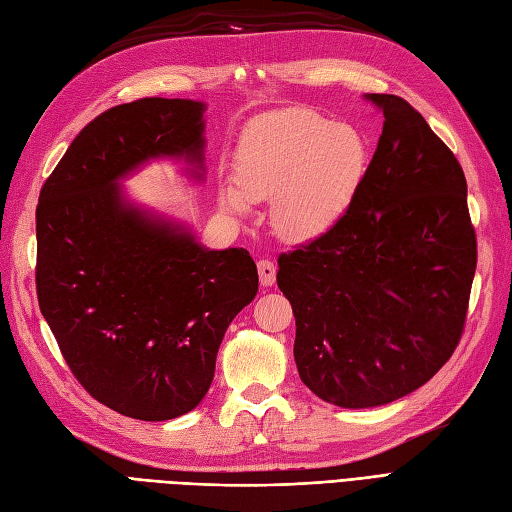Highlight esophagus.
Returning <instances> with one entry per match:
<instances>
[{"label":"esophagus","instance_id":"34e87169","mask_svg":"<svg viewBox=\"0 0 512 512\" xmlns=\"http://www.w3.org/2000/svg\"><path fill=\"white\" fill-rule=\"evenodd\" d=\"M258 276H260V284L271 286L276 282V265H273L269 258L258 260Z\"/></svg>","mask_w":512,"mask_h":512}]
</instances>
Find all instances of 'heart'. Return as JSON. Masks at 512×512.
<instances>
[{
	"label": "heart",
	"mask_w": 512,
	"mask_h": 512,
	"mask_svg": "<svg viewBox=\"0 0 512 512\" xmlns=\"http://www.w3.org/2000/svg\"><path fill=\"white\" fill-rule=\"evenodd\" d=\"M371 149L354 123L308 108H284L249 123L234 154V184L221 206L245 215L256 199H271L273 228L291 241L330 230L365 182Z\"/></svg>",
	"instance_id": "b5f03b06"
}]
</instances>
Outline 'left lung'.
Returning <instances> with one entry per match:
<instances>
[{"label": "left lung", "instance_id": "obj_1", "mask_svg": "<svg viewBox=\"0 0 512 512\" xmlns=\"http://www.w3.org/2000/svg\"><path fill=\"white\" fill-rule=\"evenodd\" d=\"M354 202L278 258L299 378L323 402L371 408L426 384L465 328L478 249L452 149L397 95Z\"/></svg>", "mask_w": 512, "mask_h": 512}]
</instances>
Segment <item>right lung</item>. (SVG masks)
Returning <instances> with one entry per match:
<instances>
[{"label":"right lung","mask_w":512,"mask_h":512,"mask_svg":"<svg viewBox=\"0 0 512 512\" xmlns=\"http://www.w3.org/2000/svg\"><path fill=\"white\" fill-rule=\"evenodd\" d=\"M204 102L145 97L86 126L36 206V295L62 356L97 402L167 421L210 389L232 319L258 291L243 247L206 249L130 204L119 180L154 158L204 178Z\"/></svg>","instance_id":"1"}]
</instances>
